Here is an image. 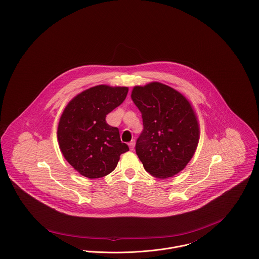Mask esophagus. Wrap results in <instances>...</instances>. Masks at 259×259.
<instances>
[{
    "mask_svg": "<svg viewBox=\"0 0 259 259\" xmlns=\"http://www.w3.org/2000/svg\"><path fill=\"white\" fill-rule=\"evenodd\" d=\"M129 147H130V150H134V147H135V141L132 140L130 143H129Z\"/></svg>",
    "mask_w": 259,
    "mask_h": 259,
    "instance_id": "34e87169",
    "label": "esophagus"
}]
</instances>
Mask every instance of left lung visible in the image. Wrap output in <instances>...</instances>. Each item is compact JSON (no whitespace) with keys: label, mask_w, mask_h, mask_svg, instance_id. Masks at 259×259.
<instances>
[{"label":"left lung","mask_w":259,"mask_h":259,"mask_svg":"<svg viewBox=\"0 0 259 259\" xmlns=\"http://www.w3.org/2000/svg\"><path fill=\"white\" fill-rule=\"evenodd\" d=\"M131 99L143 120L135 149L145 170L162 180L176 176L190 162L200 139L193 106L183 94L158 81L134 87Z\"/></svg>","instance_id":"left-lung-1"}]
</instances>
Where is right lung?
I'll use <instances>...</instances> for the list:
<instances>
[{
  "label": "right lung",
  "instance_id": "right-lung-1",
  "mask_svg": "<svg viewBox=\"0 0 259 259\" xmlns=\"http://www.w3.org/2000/svg\"><path fill=\"white\" fill-rule=\"evenodd\" d=\"M127 94V87L100 84L79 93L64 108L57 128L59 148L81 176L94 180L109 175L129 150L120 140L119 129L106 122Z\"/></svg>",
  "mask_w": 259,
  "mask_h": 259
}]
</instances>
